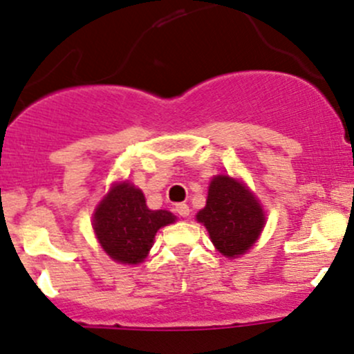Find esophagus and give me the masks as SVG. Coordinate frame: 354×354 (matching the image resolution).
Returning <instances> with one entry per match:
<instances>
[{
    "label": "esophagus",
    "instance_id": "34e87169",
    "mask_svg": "<svg viewBox=\"0 0 354 354\" xmlns=\"http://www.w3.org/2000/svg\"><path fill=\"white\" fill-rule=\"evenodd\" d=\"M176 212H177L180 217H187L189 212H190V209H189L187 204H177V205H176Z\"/></svg>",
    "mask_w": 354,
    "mask_h": 354
}]
</instances>
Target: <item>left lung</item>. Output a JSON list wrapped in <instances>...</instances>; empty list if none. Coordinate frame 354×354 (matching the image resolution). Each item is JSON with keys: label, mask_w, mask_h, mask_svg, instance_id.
I'll list each match as a JSON object with an SVG mask.
<instances>
[{"label": "left lung", "mask_w": 354, "mask_h": 354, "mask_svg": "<svg viewBox=\"0 0 354 354\" xmlns=\"http://www.w3.org/2000/svg\"><path fill=\"white\" fill-rule=\"evenodd\" d=\"M197 221L209 230L217 251L236 257L257 241L266 217L244 184L229 176H217L210 182L207 202L198 210Z\"/></svg>", "instance_id": "left-lung-1"}]
</instances>
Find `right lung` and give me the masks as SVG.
I'll return each mask as SVG.
<instances>
[{
    "label": "right lung",
    "instance_id": "right-lung-1",
    "mask_svg": "<svg viewBox=\"0 0 354 354\" xmlns=\"http://www.w3.org/2000/svg\"><path fill=\"white\" fill-rule=\"evenodd\" d=\"M176 222L169 210H150L140 189L124 182L110 189L93 214V230L113 261L138 264L145 259L157 230Z\"/></svg>",
    "mask_w": 354,
    "mask_h": 354
}]
</instances>
